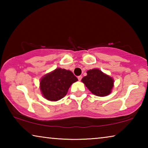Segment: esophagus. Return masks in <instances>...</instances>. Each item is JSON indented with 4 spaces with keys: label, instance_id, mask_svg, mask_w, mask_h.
I'll return each instance as SVG.
<instances>
[{
    "label": "esophagus",
    "instance_id": "esophagus-1",
    "mask_svg": "<svg viewBox=\"0 0 148 148\" xmlns=\"http://www.w3.org/2000/svg\"><path fill=\"white\" fill-rule=\"evenodd\" d=\"M77 78H78V80H79V81H81L82 79V76H79L77 77Z\"/></svg>",
    "mask_w": 148,
    "mask_h": 148
}]
</instances>
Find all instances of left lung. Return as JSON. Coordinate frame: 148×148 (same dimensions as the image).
Wrapping results in <instances>:
<instances>
[{
    "instance_id": "8db88e82",
    "label": "left lung",
    "mask_w": 148,
    "mask_h": 148,
    "mask_svg": "<svg viewBox=\"0 0 148 148\" xmlns=\"http://www.w3.org/2000/svg\"><path fill=\"white\" fill-rule=\"evenodd\" d=\"M82 82L92 94L99 97H105L112 92L114 79L99 69H95L87 72Z\"/></svg>"
}]
</instances>
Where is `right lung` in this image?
<instances>
[{
	"instance_id": "1",
	"label": "right lung",
	"mask_w": 148,
	"mask_h": 148,
	"mask_svg": "<svg viewBox=\"0 0 148 148\" xmlns=\"http://www.w3.org/2000/svg\"><path fill=\"white\" fill-rule=\"evenodd\" d=\"M77 80L71 71L58 68L42 77L40 89L45 99L57 101L63 98L71 85Z\"/></svg>"
}]
</instances>
